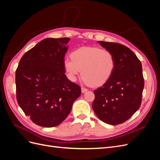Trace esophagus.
Wrapping results in <instances>:
<instances>
[{
  "label": "esophagus",
  "instance_id": "1",
  "mask_svg": "<svg viewBox=\"0 0 160 160\" xmlns=\"http://www.w3.org/2000/svg\"><path fill=\"white\" fill-rule=\"evenodd\" d=\"M86 91H88V89H86L85 88H81V92H82V93H85Z\"/></svg>",
  "mask_w": 160,
  "mask_h": 160
}]
</instances>
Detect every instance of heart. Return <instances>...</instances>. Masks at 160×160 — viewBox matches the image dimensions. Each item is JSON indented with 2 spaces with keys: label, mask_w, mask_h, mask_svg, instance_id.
Here are the masks:
<instances>
[{
  "label": "heart",
  "mask_w": 160,
  "mask_h": 160,
  "mask_svg": "<svg viewBox=\"0 0 160 160\" xmlns=\"http://www.w3.org/2000/svg\"><path fill=\"white\" fill-rule=\"evenodd\" d=\"M65 57L63 67L68 78L75 81L81 72L83 81L92 87L103 85L112 76L116 66L113 52L99 47H82Z\"/></svg>",
  "instance_id": "b5f03b06"
}]
</instances>
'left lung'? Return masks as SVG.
<instances>
[{
    "label": "left lung",
    "mask_w": 160,
    "mask_h": 160,
    "mask_svg": "<svg viewBox=\"0 0 160 160\" xmlns=\"http://www.w3.org/2000/svg\"><path fill=\"white\" fill-rule=\"evenodd\" d=\"M99 42L113 53L116 66L111 78L93 91L92 107L102 122L115 125L129 119L141 105L144 88L142 65L126 46L118 42Z\"/></svg>",
    "instance_id": "8db88e82"
}]
</instances>
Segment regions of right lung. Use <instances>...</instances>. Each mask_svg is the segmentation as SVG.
Masks as SVG:
<instances>
[{"mask_svg": "<svg viewBox=\"0 0 160 160\" xmlns=\"http://www.w3.org/2000/svg\"><path fill=\"white\" fill-rule=\"evenodd\" d=\"M69 38H47L28 51L15 72L18 104L39 126H57L67 118L81 88L67 78L63 67Z\"/></svg>", "mask_w": 160, "mask_h": 160, "instance_id": "right-lung-1", "label": "right lung"}]
</instances>
